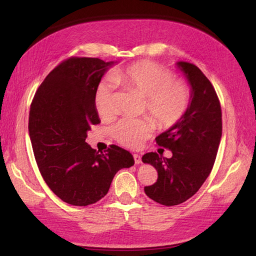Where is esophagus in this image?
<instances>
[{
    "label": "esophagus",
    "mask_w": 256,
    "mask_h": 256,
    "mask_svg": "<svg viewBox=\"0 0 256 256\" xmlns=\"http://www.w3.org/2000/svg\"><path fill=\"white\" fill-rule=\"evenodd\" d=\"M134 162H136V164H142V159H141V156H140V154H134Z\"/></svg>",
    "instance_id": "1"
}]
</instances>
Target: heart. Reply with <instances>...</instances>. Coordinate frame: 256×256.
I'll list each match as a JSON object with an SVG mask.
<instances>
[{
    "instance_id": "1",
    "label": "heart",
    "mask_w": 256,
    "mask_h": 256,
    "mask_svg": "<svg viewBox=\"0 0 256 256\" xmlns=\"http://www.w3.org/2000/svg\"><path fill=\"white\" fill-rule=\"evenodd\" d=\"M112 80H102L95 90L94 102L99 116L110 120L116 114L115 83L140 92L145 97L144 108L152 116L141 118H125L111 128L113 138L124 146L136 148L156 129L171 128L188 111L191 90L182 79L174 78L172 72L150 60H142L118 68L112 74Z\"/></svg>"
}]
</instances>
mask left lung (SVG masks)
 <instances>
[{"label": "left lung", "mask_w": 256, "mask_h": 256, "mask_svg": "<svg viewBox=\"0 0 256 256\" xmlns=\"http://www.w3.org/2000/svg\"><path fill=\"white\" fill-rule=\"evenodd\" d=\"M192 88L188 111L176 125L156 138L159 146L172 152L171 158L147 152L142 157L158 172L157 182L146 186V196L161 205L186 202L210 174L222 136V112L218 95L196 65L178 62Z\"/></svg>", "instance_id": "1"}]
</instances>
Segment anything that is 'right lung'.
<instances>
[{
	"label": "right lung",
	"mask_w": 256,
	"mask_h": 256,
	"mask_svg": "<svg viewBox=\"0 0 256 256\" xmlns=\"http://www.w3.org/2000/svg\"><path fill=\"white\" fill-rule=\"evenodd\" d=\"M113 62L70 58L46 76L30 104L28 132L36 164L48 187L64 202L88 206L102 200L120 168L134 164L116 145L104 152L85 142L99 116L97 85Z\"/></svg>",
	"instance_id": "obj_1"
}]
</instances>
